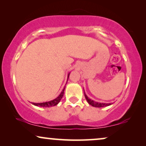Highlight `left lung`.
Wrapping results in <instances>:
<instances>
[{
	"label": "left lung",
	"mask_w": 146,
	"mask_h": 146,
	"mask_svg": "<svg viewBox=\"0 0 146 146\" xmlns=\"http://www.w3.org/2000/svg\"><path fill=\"white\" fill-rule=\"evenodd\" d=\"M84 96H85L86 99V100L88 102V103L89 104H90L91 106H94V107L103 108V107H105V106H108L111 105V103H109V104L100 103V102H97L94 101V100H91L90 98H89L87 96V95L86 94L85 92H84Z\"/></svg>",
	"instance_id": "left-lung-1"
}]
</instances>
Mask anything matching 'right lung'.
<instances>
[{"instance_id":"add662e5","label":"right lung","mask_w":146,"mask_h":146,"mask_svg":"<svg viewBox=\"0 0 146 146\" xmlns=\"http://www.w3.org/2000/svg\"><path fill=\"white\" fill-rule=\"evenodd\" d=\"M69 76H70V73L68 74V80ZM64 90H65V87L64 88L62 91L61 92L60 94L56 98L54 99V100H52L46 102H42V103H33V102L32 104H33V105L36 106L43 107V108H49V107H52V106H54L57 105L60 102V101L61 100V99L62 98V97L64 96Z\"/></svg>"}]
</instances>
